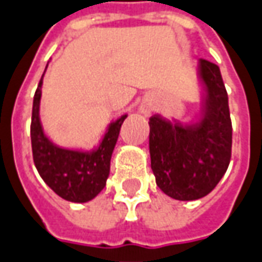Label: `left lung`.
Here are the masks:
<instances>
[{
	"instance_id": "left-lung-1",
	"label": "left lung",
	"mask_w": 262,
	"mask_h": 262,
	"mask_svg": "<svg viewBox=\"0 0 262 262\" xmlns=\"http://www.w3.org/2000/svg\"><path fill=\"white\" fill-rule=\"evenodd\" d=\"M205 84L203 113L182 124L161 116L149 118V155L158 187L176 200H198L216 187L229 168L233 128L229 97L220 69L200 59Z\"/></svg>"
}]
</instances>
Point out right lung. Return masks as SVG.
Returning <instances> with one entry per match:
<instances>
[{
	"label": "right lung",
	"mask_w": 262,
	"mask_h": 262,
	"mask_svg": "<svg viewBox=\"0 0 262 262\" xmlns=\"http://www.w3.org/2000/svg\"><path fill=\"white\" fill-rule=\"evenodd\" d=\"M42 79L43 76L35 92L32 105L31 142L33 162L40 178L55 193L69 202L84 203L94 199L104 189L110 175L111 155L127 114L111 122L100 145L92 151L62 148L46 137L40 124L39 104L42 96Z\"/></svg>",
	"instance_id": "obj_1"
}]
</instances>
